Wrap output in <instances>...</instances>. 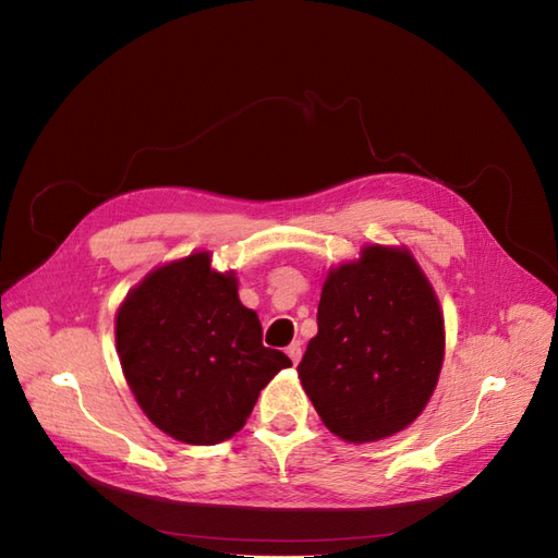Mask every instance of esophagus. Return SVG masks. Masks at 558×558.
I'll return each instance as SVG.
<instances>
[{
  "label": "esophagus",
  "mask_w": 558,
  "mask_h": 558,
  "mask_svg": "<svg viewBox=\"0 0 558 558\" xmlns=\"http://www.w3.org/2000/svg\"><path fill=\"white\" fill-rule=\"evenodd\" d=\"M301 354H303V350H301V340H296V343H292L290 348H287V356L292 359V364H294V366L301 362Z\"/></svg>",
  "instance_id": "1"
}]
</instances>
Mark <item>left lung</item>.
Wrapping results in <instances>:
<instances>
[{"label": "left lung", "mask_w": 558, "mask_h": 558, "mask_svg": "<svg viewBox=\"0 0 558 558\" xmlns=\"http://www.w3.org/2000/svg\"><path fill=\"white\" fill-rule=\"evenodd\" d=\"M442 359L434 284L405 245L373 243L329 268L317 336L296 371L325 426L359 445L399 434L422 415Z\"/></svg>", "instance_id": "8db88e82"}]
</instances>
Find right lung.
Returning a JSON list of instances; mask_svg holds the SVG:
<instances>
[{"label": "right lung", "mask_w": 558, "mask_h": 558, "mask_svg": "<svg viewBox=\"0 0 558 558\" xmlns=\"http://www.w3.org/2000/svg\"><path fill=\"white\" fill-rule=\"evenodd\" d=\"M208 250L161 264L116 313V348L136 403L173 440L218 445L241 430L259 391L292 362L262 345L233 271Z\"/></svg>", "instance_id": "obj_1"}]
</instances>
